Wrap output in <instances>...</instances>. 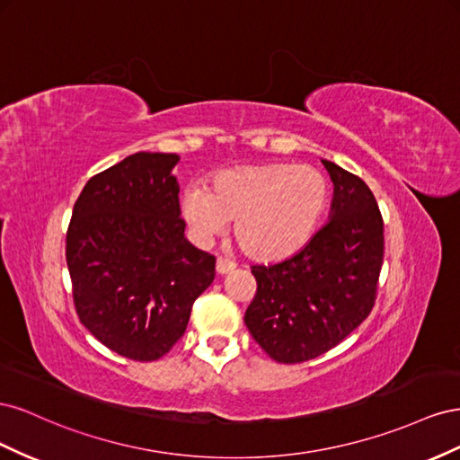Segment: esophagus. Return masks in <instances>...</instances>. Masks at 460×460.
<instances>
[{"label":"esophagus","instance_id":"34e87169","mask_svg":"<svg viewBox=\"0 0 460 460\" xmlns=\"http://www.w3.org/2000/svg\"><path fill=\"white\" fill-rule=\"evenodd\" d=\"M234 268H237V266H234L231 260L217 258V261H216V271H217L219 275H227V273H231Z\"/></svg>","mask_w":460,"mask_h":460}]
</instances>
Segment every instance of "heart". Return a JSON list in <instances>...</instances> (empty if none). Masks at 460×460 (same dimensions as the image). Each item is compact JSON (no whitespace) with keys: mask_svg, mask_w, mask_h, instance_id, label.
Returning <instances> with one entry per match:
<instances>
[{"mask_svg":"<svg viewBox=\"0 0 460 460\" xmlns=\"http://www.w3.org/2000/svg\"><path fill=\"white\" fill-rule=\"evenodd\" d=\"M330 199L320 169L295 164H258L221 172L212 187H185L181 216L194 237L208 243L234 221V241L260 261L300 251L316 233Z\"/></svg>","mask_w":460,"mask_h":460,"instance_id":"b5f03b06","label":"heart"}]
</instances>
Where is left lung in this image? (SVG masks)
Returning <instances> with one entry per match:
<instances>
[{
  "label": "left lung",
  "instance_id": "left-lung-1",
  "mask_svg": "<svg viewBox=\"0 0 460 460\" xmlns=\"http://www.w3.org/2000/svg\"><path fill=\"white\" fill-rule=\"evenodd\" d=\"M333 182L330 219L296 254L252 266L258 288L244 323L275 362L339 345L368 318L384 261V219L366 182L322 160Z\"/></svg>",
  "mask_w": 460,
  "mask_h": 460
}]
</instances>
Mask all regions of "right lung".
I'll return each instance as SVG.
<instances>
[{"instance_id": "add662e5", "label": "right lung", "mask_w": 460, "mask_h": 460, "mask_svg": "<svg viewBox=\"0 0 460 460\" xmlns=\"http://www.w3.org/2000/svg\"><path fill=\"white\" fill-rule=\"evenodd\" d=\"M177 154L137 152L92 177L67 231L78 320L125 358L152 362L187 330L216 258L185 239Z\"/></svg>"}]
</instances>
